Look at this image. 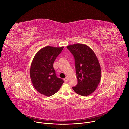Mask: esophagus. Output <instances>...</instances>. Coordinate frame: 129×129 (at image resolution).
<instances>
[{
    "label": "esophagus",
    "instance_id": "34e87169",
    "mask_svg": "<svg viewBox=\"0 0 129 129\" xmlns=\"http://www.w3.org/2000/svg\"><path fill=\"white\" fill-rule=\"evenodd\" d=\"M64 81L66 82H67V81H68V78H67V77L65 78V79H64Z\"/></svg>",
    "mask_w": 129,
    "mask_h": 129
}]
</instances>
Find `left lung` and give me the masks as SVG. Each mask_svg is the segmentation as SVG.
Instances as JSON below:
<instances>
[{
  "mask_svg": "<svg viewBox=\"0 0 129 129\" xmlns=\"http://www.w3.org/2000/svg\"><path fill=\"white\" fill-rule=\"evenodd\" d=\"M67 48L75 58L78 84L72 87L77 94L86 96L96 89L101 77V69L94 52L85 44L77 43Z\"/></svg>",
  "mask_w": 129,
  "mask_h": 129,
  "instance_id": "8db88e82",
  "label": "left lung"
}]
</instances>
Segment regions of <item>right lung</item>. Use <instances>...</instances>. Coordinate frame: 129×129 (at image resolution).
Returning <instances> with one entry per match:
<instances>
[{
    "label": "right lung",
    "instance_id": "right-lung-1",
    "mask_svg": "<svg viewBox=\"0 0 129 129\" xmlns=\"http://www.w3.org/2000/svg\"><path fill=\"white\" fill-rule=\"evenodd\" d=\"M64 47L46 46L35 56L30 69L32 84L41 94L50 96L59 91L64 81L57 77L53 64Z\"/></svg>",
    "mask_w": 129,
    "mask_h": 129
}]
</instances>
